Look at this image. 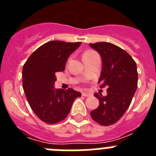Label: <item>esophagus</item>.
Instances as JSON below:
<instances>
[{"instance_id": "esophagus-1", "label": "esophagus", "mask_w": 156, "mask_h": 156, "mask_svg": "<svg viewBox=\"0 0 156 156\" xmlns=\"http://www.w3.org/2000/svg\"><path fill=\"white\" fill-rule=\"evenodd\" d=\"M82 95L83 96V97H90V96H91V94L90 93H88V92L87 91H83L82 93Z\"/></svg>"}]
</instances>
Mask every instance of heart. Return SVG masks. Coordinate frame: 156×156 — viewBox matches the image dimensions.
Wrapping results in <instances>:
<instances>
[{"label":"heart","mask_w":156,"mask_h":156,"mask_svg":"<svg viewBox=\"0 0 156 156\" xmlns=\"http://www.w3.org/2000/svg\"><path fill=\"white\" fill-rule=\"evenodd\" d=\"M94 53L95 52L92 51H86L83 53V58H86V57H88V56L91 55H93V54H94Z\"/></svg>","instance_id":"heart-1"}]
</instances>
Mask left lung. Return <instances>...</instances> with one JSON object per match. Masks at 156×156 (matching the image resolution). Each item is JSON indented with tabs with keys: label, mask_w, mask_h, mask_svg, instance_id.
<instances>
[{
	"label": "left lung",
	"mask_w": 156,
	"mask_h": 156,
	"mask_svg": "<svg viewBox=\"0 0 156 156\" xmlns=\"http://www.w3.org/2000/svg\"><path fill=\"white\" fill-rule=\"evenodd\" d=\"M102 62L98 83L108 87L107 95L94 94L99 106L90 112L91 118L102 126L113 124L126 112L137 87V65L122 48L108 42L90 44Z\"/></svg>",
	"instance_id": "left-lung-1"
}]
</instances>
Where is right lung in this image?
<instances>
[{
	"instance_id": "add662e5",
	"label": "right lung",
	"mask_w": 156,
	"mask_h": 156,
	"mask_svg": "<svg viewBox=\"0 0 156 156\" xmlns=\"http://www.w3.org/2000/svg\"><path fill=\"white\" fill-rule=\"evenodd\" d=\"M81 42L52 41L31 54L23 69V87L32 110L44 122L53 124L63 120L80 92L72 88L55 89V73L62 72L69 56Z\"/></svg>"
}]
</instances>
